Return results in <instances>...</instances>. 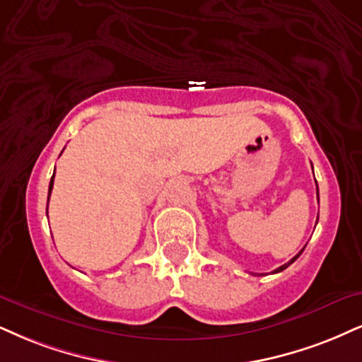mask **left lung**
Returning <instances> with one entry per match:
<instances>
[{
    "mask_svg": "<svg viewBox=\"0 0 362 362\" xmlns=\"http://www.w3.org/2000/svg\"><path fill=\"white\" fill-rule=\"evenodd\" d=\"M317 196H319V188H317ZM302 252H304V248H302V250H300V253H302ZM300 253H298V255H296V257H293V258H292V260H290L288 263H285V265H282V267H279V269H276V270H274V274H279V272H282V270H285V269H287V267H288V265H292V263H293V262H296L298 257H300Z\"/></svg>",
    "mask_w": 362,
    "mask_h": 362,
    "instance_id": "8db88e82",
    "label": "left lung"
}]
</instances>
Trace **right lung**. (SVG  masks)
<instances>
[{"instance_id": "obj_1", "label": "right lung", "mask_w": 362, "mask_h": 362, "mask_svg": "<svg viewBox=\"0 0 362 362\" xmlns=\"http://www.w3.org/2000/svg\"><path fill=\"white\" fill-rule=\"evenodd\" d=\"M53 177H55V171H53V176L50 180V186H48V199H50V193H52V188H53ZM47 216H48V203H47Z\"/></svg>"}]
</instances>
